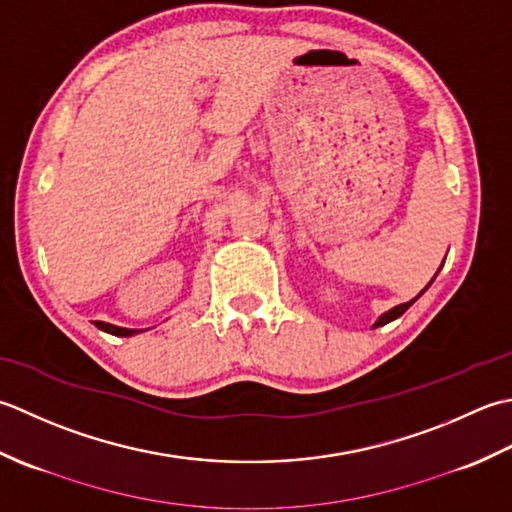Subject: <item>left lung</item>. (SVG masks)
<instances>
[{
  "instance_id": "8db88e82",
  "label": "left lung",
  "mask_w": 512,
  "mask_h": 512,
  "mask_svg": "<svg viewBox=\"0 0 512 512\" xmlns=\"http://www.w3.org/2000/svg\"><path fill=\"white\" fill-rule=\"evenodd\" d=\"M442 265H444V263H442ZM440 269H442V267H440ZM440 269H437V271H440ZM433 280H435V276H433ZM433 280H431V283H433ZM431 283H429V285H426V287H424V289L420 291V294H417V296H415L413 300H409V302H402V305H398V307H393V309H389V311H387V314H382V316H380L378 320H375V325H373V329H375V327H382V325H387V322H391V320H395V318H400V316L404 314V311H406V309H409V307L413 305V302H415L417 298H420V296L424 294V291H426V289H429V287H431Z\"/></svg>"
}]
</instances>
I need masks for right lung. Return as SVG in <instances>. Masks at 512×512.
<instances>
[{"instance_id":"1","label":"right lung","mask_w":512,"mask_h":512,"mask_svg":"<svg viewBox=\"0 0 512 512\" xmlns=\"http://www.w3.org/2000/svg\"><path fill=\"white\" fill-rule=\"evenodd\" d=\"M95 327L106 331V333H112V336H121V338H128V336H134V333H139V329H125V327H114L110 325V322H101V320H95Z\"/></svg>"}]
</instances>
